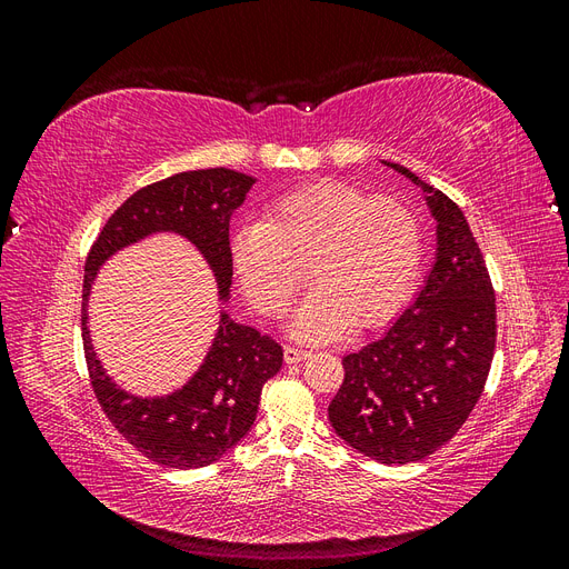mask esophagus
Instances as JSON below:
<instances>
[{
    "instance_id": "1",
    "label": "esophagus",
    "mask_w": 569,
    "mask_h": 569,
    "mask_svg": "<svg viewBox=\"0 0 569 569\" xmlns=\"http://www.w3.org/2000/svg\"><path fill=\"white\" fill-rule=\"evenodd\" d=\"M313 356V351L311 349H303V347H289L284 349V360L287 363H301V360H308Z\"/></svg>"
}]
</instances>
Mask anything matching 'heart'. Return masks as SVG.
I'll use <instances>...</instances> for the list:
<instances>
[{
    "label": "heart",
    "instance_id": "1",
    "mask_svg": "<svg viewBox=\"0 0 569 569\" xmlns=\"http://www.w3.org/2000/svg\"><path fill=\"white\" fill-rule=\"evenodd\" d=\"M422 253L420 222L406 203L322 180L270 203L263 222L232 237V268L249 301L282 316L303 284L316 287L291 322L303 339L327 341L356 320L375 327L406 301Z\"/></svg>",
    "mask_w": 569,
    "mask_h": 569
}]
</instances>
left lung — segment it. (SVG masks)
<instances>
[{"label": "left lung", "mask_w": 569, "mask_h": 569, "mask_svg": "<svg viewBox=\"0 0 569 569\" xmlns=\"http://www.w3.org/2000/svg\"><path fill=\"white\" fill-rule=\"evenodd\" d=\"M387 166L427 194L437 220V258L399 320L343 356V382L327 416L358 453L406 465L451 441L485 391L496 347V295L458 206L408 168Z\"/></svg>", "instance_id": "left-lung-1"}]
</instances>
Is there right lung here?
<instances>
[{
  "label": "right lung",
  "mask_w": 569,
  "mask_h": 569,
  "mask_svg": "<svg viewBox=\"0 0 569 569\" xmlns=\"http://www.w3.org/2000/svg\"><path fill=\"white\" fill-rule=\"evenodd\" d=\"M253 182L230 168H203L147 184L107 220L84 261L82 343L94 396L126 441L166 468H206L247 437L263 385L282 368V347L222 311L216 339L192 380L166 396H134L116 387L92 349L90 289L97 270L116 251L149 234L173 232L201 251L216 274L218 299L228 303L230 216L244 203Z\"/></svg>",
  "instance_id": "obj_1"
}]
</instances>
